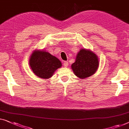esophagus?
<instances>
[{"instance_id": "esophagus-1", "label": "esophagus", "mask_w": 129, "mask_h": 129, "mask_svg": "<svg viewBox=\"0 0 129 129\" xmlns=\"http://www.w3.org/2000/svg\"><path fill=\"white\" fill-rule=\"evenodd\" d=\"M63 65H64V67H68V65H69L68 61H63Z\"/></svg>"}]
</instances>
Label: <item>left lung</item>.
<instances>
[{
    "mask_svg": "<svg viewBox=\"0 0 129 129\" xmlns=\"http://www.w3.org/2000/svg\"><path fill=\"white\" fill-rule=\"evenodd\" d=\"M99 66L98 56L90 50L81 49L76 56V61L72 64L74 74L78 78H85L92 76Z\"/></svg>",
    "mask_w": 129,
    "mask_h": 129,
    "instance_id": "8db88e82",
    "label": "left lung"
}]
</instances>
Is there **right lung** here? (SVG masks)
Returning <instances> with one entry per match:
<instances>
[{"label":"right lung","mask_w":129,"mask_h":129,"mask_svg":"<svg viewBox=\"0 0 129 129\" xmlns=\"http://www.w3.org/2000/svg\"><path fill=\"white\" fill-rule=\"evenodd\" d=\"M29 66L37 76L49 78L57 69L61 68V61L49 52L35 50L29 58Z\"/></svg>","instance_id":"right-lung-1"}]
</instances>
